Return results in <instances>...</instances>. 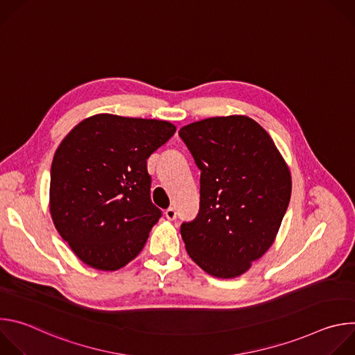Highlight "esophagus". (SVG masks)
<instances>
[{"label":"esophagus","instance_id":"esophagus-1","mask_svg":"<svg viewBox=\"0 0 355 355\" xmlns=\"http://www.w3.org/2000/svg\"><path fill=\"white\" fill-rule=\"evenodd\" d=\"M164 215H166V218H167L168 220H174V219L177 218V211H175L174 208H168V209L164 212Z\"/></svg>","mask_w":355,"mask_h":355}]
</instances>
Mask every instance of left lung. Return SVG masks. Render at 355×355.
Listing matches in <instances>:
<instances>
[{"instance_id": "1", "label": "left lung", "mask_w": 355, "mask_h": 355, "mask_svg": "<svg viewBox=\"0 0 355 355\" xmlns=\"http://www.w3.org/2000/svg\"><path fill=\"white\" fill-rule=\"evenodd\" d=\"M178 135L200 170L199 212L181 225L188 254L214 277L241 275L278 233L289 170L271 136L247 116L204 119Z\"/></svg>"}]
</instances>
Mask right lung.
<instances>
[{
    "label": "right lung",
    "instance_id": "add662e5",
    "mask_svg": "<svg viewBox=\"0 0 355 355\" xmlns=\"http://www.w3.org/2000/svg\"><path fill=\"white\" fill-rule=\"evenodd\" d=\"M175 132L166 121L95 115L60 143L50 168V214L76 256L115 271L141 251L163 212L147 159Z\"/></svg>",
    "mask_w": 355,
    "mask_h": 355
}]
</instances>
